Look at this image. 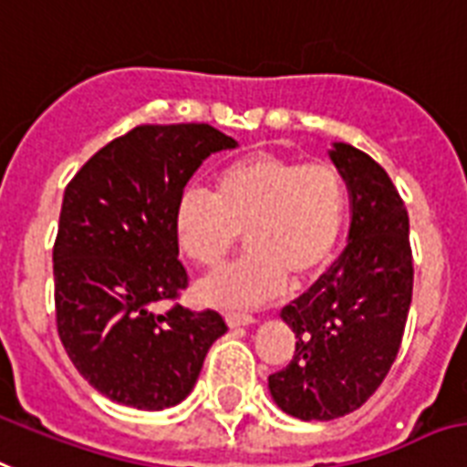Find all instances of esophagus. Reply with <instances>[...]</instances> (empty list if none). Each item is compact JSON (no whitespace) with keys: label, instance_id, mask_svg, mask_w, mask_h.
Segmentation results:
<instances>
[{"label":"esophagus","instance_id":"obj_1","mask_svg":"<svg viewBox=\"0 0 467 467\" xmlns=\"http://www.w3.org/2000/svg\"><path fill=\"white\" fill-rule=\"evenodd\" d=\"M225 324L230 326V328H240V326H249L254 324V319L249 317V314H242V312H227L225 314Z\"/></svg>","mask_w":467,"mask_h":467}]
</instances>
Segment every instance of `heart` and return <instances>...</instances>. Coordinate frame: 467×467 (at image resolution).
Segmentation results:
<instances>
[{
    "instance_id": "1",
    "label": "heart",
    "mask_w": 467,
    "mask_h": 467,
    "mask_svg": "<svg viewBox=\"0 0 467 467\" xmlns=\"http://www.w3.org/2000/svg\"><path fill=\"white\" fill-rule=\"evenodd\" d=\"M348 213L340 172L273 153L244 155L215 177V194L184 189L174 237L199 266H215L244 233L246 254L196 285L203 305L246 309L278 297L285 280L305 283L328 266Z\"/></svg>"
}]
</instances>
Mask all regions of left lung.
I'll return each instance as SVG.
<instances>
[{
	"label": "left lung",
	"instance_id": "obj_1",
	"mask_svg": "<svg viewBox=\"0 0 467 467\" xmlns=\"http://www.w3.org/2000/svg\"><path fill=\"white\" fill-rule=\"evenodd\" d=\"M328 155L350 196L348 246L280 312L297 343L290 365L268 377L275 405L305 422L343 418L377 391L412 299L410 221L391 177L350 143Z\"/></svg>",
	"mask_w": 467,
	"mask_h": 467
}]
</instances>
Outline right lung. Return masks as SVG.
<instances>
[{
	"label": "right lung",
	"instance_id": "right-lung-1",
	"mask_svg": "<svg viewBox=\"0 0 467 467\" xmlns=\"http://www.w3.org/2000/svg\"><path fill=\"white\" fill-rule=\"evenodd\" d=\"M234 146L211 124H143L100 148L64 192L52 249L57 331L78 374L115 403H182L227 331L211 309L155 305L187 287L177 199L208 155Z\"/></svg>",
	"mask_w": 467,
	"mask_h": 467
}]
</instances>
